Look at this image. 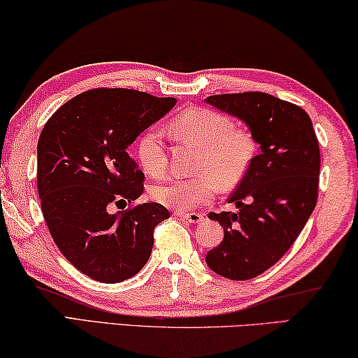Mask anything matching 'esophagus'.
I'll return each instance as SVG.
<instances>
[{"label": "esophagus", "mask_w": 358, "mask_h": 358, "mask_svg": "<svg viewBox=\"0 0 358 358\" xmlns=\"http://www.w3.org/2000/svg\"><path fill=\"white\" fill-rule=\"evenodd\" d=\"M178 215H179L180 219L190 222V224H200V222L204 220V215L200 214V213H190V214H187V213H178Z\"/></svg>", "instance_id": "1"}]
</instances>
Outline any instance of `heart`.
Wrapping results in <instances>:
<instances>
[{
	"mask_svg": "<svg viewBox=\"0 0 358 358\" xmlns=\"http://www.w3.org/2000/svg\"><path fill=\"white\" fill-rule=\"evenodd\" d=\"M173 136L200 148L192 178L168 179L152 187L150 195L163 206L187 210L210 201L215 185L220 190L233 189L248 173L255 152L254 138L243 128H234L231 120L217 110L189 108L169 122ZM138 162L149 176H162L166 169V155L160 133L154 128L139 138Z\"/></svg>",
	"mask_w": 358,
	"mask_h": 358,
	"instance_id": "obj_1",
	"label": "heart"
}]
</instances>
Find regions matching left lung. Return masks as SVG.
<instances>
[{
  "label": "left lung",
  "mask_w": 358,
  "mask_h": 358,
  "mask_svg": "<svg viewBox=\"0 0 358 358\" xmlns=\"http://www.w3.org/2000/svg\"><path fill=\"white\" fill-rule=\"evenodd\" d=\"M248 125L260 154L228 198L236 213H210L224 241L206 255L208 266L227 279L248 280L271 268L295 243L317 203L320 152L304 110L262 92L204 99Z\"/></svg>",
  "instance_id": "left-lung-1"
}]
</instances>
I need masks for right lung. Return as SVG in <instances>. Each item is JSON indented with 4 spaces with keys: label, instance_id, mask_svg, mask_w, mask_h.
<instances>
[{
    "label": "right lung",
    "instance_id": "right-lung-1",
    "mask_svg": "<svg viewBox=\"0 0 358 358\" xmlns=\"http://www.w3.org/2000/svg\"><path fill=\"white\" fill-rule=\"evenodd\" d=\"M176 98L95 89L69 99L38 141L41 208L62 254L99 282L130 279L148 263L154 228L169 219L160 203L113 214L143 195L144 173L128 145L173 109Z\"/></svg>",
    "mask_w": 358,
    "mask_h": 358
}]
</instances>
